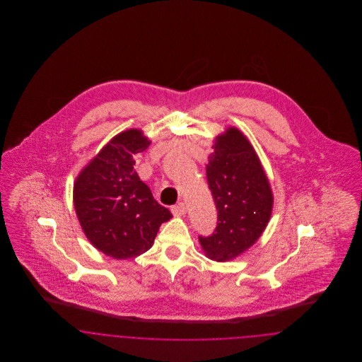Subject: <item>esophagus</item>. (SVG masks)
Here are the masks:
<instances>
[{
  "mask_svg": "<svg viewBox=\"0 0 362 362\" xmlns=\"http://www.w3.org/2000/svg\"><path fill=\"white\" fill-rule=\"evenodd\" d=\"M171 211H173V216H183V214H186L187 210H186V205L183 202H180V204L173 206Z\"/></svg>",
  "mask_w": 362,
  "mask_h": 362,
  "instance_id": "esophagus-1",
  "label": "esophagus"
}]
</instances>
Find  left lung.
Instances as JSON below:
<instances>
[{
  "label": "left lung",
  "instance_id": "8db88e82",
  "mask_svg": "<svg viewBox=\"0 0 362 362\" xmlns=\"http://www.w3.org/2000/svg\"><path fill=\"white\" fill-rule=\"evenodd\" d=\"M206 179L217 209V226L199 236L207 258L226 262L250 248L272 216L273 195L258 156L235 127L216 138Z\"/></svg>",
  "mask_w": 362,
  "mask_h": 362
}]
</instances>
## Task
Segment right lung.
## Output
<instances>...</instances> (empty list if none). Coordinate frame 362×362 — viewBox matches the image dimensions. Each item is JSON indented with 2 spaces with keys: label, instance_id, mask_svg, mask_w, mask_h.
<instances>
[{
  "label": "right lung",
  "instance_id": "add662e5",
  "mask_svg": "<svg viewBox=\"0 0 362 362\" xmlns=\"http://www.w3.org/2000/svg\"><path fill=\"white\" fill-rule=\"evenodd\" d=\"M139 130L112 138L74 183V207L89 241L114 259L148 251L173 214L134 171V156L149 146Z\"/></svg>",
  "mask_w": 362,
  "mask_h": 362
}]
</instances>
